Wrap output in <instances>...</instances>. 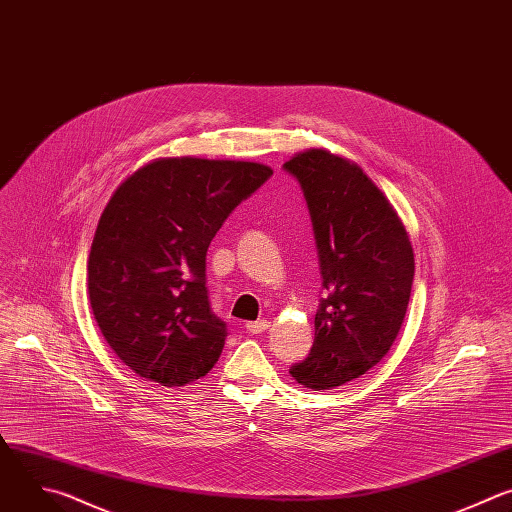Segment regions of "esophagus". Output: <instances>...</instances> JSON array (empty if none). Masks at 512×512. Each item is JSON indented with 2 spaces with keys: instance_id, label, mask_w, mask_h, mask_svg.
I'll return each mask as SVG.
<instances>
[{
  "instance_id": "esophagus-1",
  "label": "esophagus",
  "mask_w": 512,
  "mask_h": 512,
  "mask_svg": "<svg viewBox=\"0 0 512 512\" xmlns=\"http://www.w3.org/2000/svg\"><path fill=\"white\" fill-rule=\"evenodd\" d=\"M246 329H248L252 335H260V333H264V331L270 329V323H268V321H254V323H248Z\"/></svg>"
}]
</instances>
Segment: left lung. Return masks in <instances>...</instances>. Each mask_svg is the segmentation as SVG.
<instances>
[{
	"label": "left lung",
	"instance_id": "1",
	"mask_svg": "<svg viewBox=\"0 0 512 512\" xmlns=\"http://www.w3.org/2000/svg\"><path fill=\"white\" fill-rule=\"evenodd\" d=\"M284 169L306 197L327 298L315 343L290 375L313 391L367 373L391 349L414 282V248L383 191L363 169L327 149L292 155Z\"/></svg>",
	"mask_w": 512,
	"mask_h": 512
}]
</instances>
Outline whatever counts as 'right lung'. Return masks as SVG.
Listing matches in <instances>:
<instances>
[{"label": "right lung", "mask_w": 512, "mask_h": 512, "mask_svg": "<svg viewBox=\"0 0 512 512\" xmlns=\"http://www.w3.org/2000/svg\"><path fill=\"white\" fill-rule=\"evenodd\" d=\"M270 175L254 161L159 157L111 195L88 256V298L102 337L139 377L181 387L218 363L228 333L210 309L206 254Z\"/></svg>", "instance_id": "obj_1"}]
</instances>
